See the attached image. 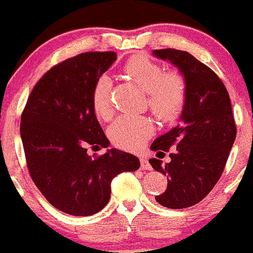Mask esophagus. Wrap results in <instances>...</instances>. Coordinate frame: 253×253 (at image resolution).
Instances as JSON below:
<instances>
[{
  "mask_svg": "<svg viewBox=\"0 0 253 253\" xmlns=\"http://www.w3.org/2000/svg\"><path fill=\"white\" fill-rule=\"evenodd\" d=\"M139 162H141V169H143V170H152V165L149 164V162H148L147 158L142 157L141 159H139Z\"/></svg>",
  "mask_w": 253,
  "mask_h": 253,
  "instance_id": "esophagus-1",
  "label": "esophagus"
}]
</instances>
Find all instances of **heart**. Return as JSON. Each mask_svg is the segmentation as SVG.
Here are the masks:
<instances>
[{"label":"heart","instance_id":"obj_1","mask_svg":"<svg viewBox=\"0 0 253 253\" xmlns=\"http://www.w3.org/2000/svg\"><path fill=\"white\" fill-rule=\"evenodd\" d=\"M127 75L148 93V106L163 121H171L182 110L186 100V82L176 71L165 68L147 57H136L125 67ZM91 105L99 119L109 120L114 114L111 81L100 76L91 89ZM154 125L145 116H121L109 128V137L116 147L136 150L152 136Z\"/></svg>","mask_w":253,"mask_h":253}]
</instances>
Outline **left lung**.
<instances>
[{"instance_id": "8db88e82", "label": "left lung", "mask_w": 253, "mask_h": 253, "mask_svg": "<svg viewBox=\"0 0 253 253\" xmlns=\"http://www.w3.org/2000/svg\"><path fill=\"white\" fill-rule=\"evenodd\" d=\"M153 55L170 61L186 82L180 125L150 145L162 155L176 145L170 163L149 160L153 169L168 176V188L155 200L167 208H187L201 202L223 174L236 137L235 120L225 85L208 66L175 48L154 50Z\"/></svg>"}]
</instances>
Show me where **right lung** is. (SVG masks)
<instances>
[{"mask_svg":"<svg viewBox=\"0 0 253 253\" xmlns=\"http://www.w3.org/2000/svg\"><path fill=\"white\" fill-rule=\"evenodd\" d=\"M116 52H84L47 71L35 84L20 119V137L32 180L58 211L76 216L98 213L110 201L111 181L136 171L138 158L119 149L100 157L86 148H108L91 105L95 81Z\"/></svg>","mask_w":253,"mask_h":253,"instance_id":"right-lung-1","label":"right lung"}]
</instances>
